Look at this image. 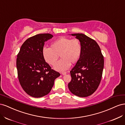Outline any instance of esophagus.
<instances>
[{"instance_id":"34e87169","label":"esophagus","mask_w":125,"mask_h":125,"mask_svg":"<svg viewBox=\"0 0 125 125\" xmlns=\"http://www.w3.org/2000/svg\"><path fill=\"white\" fill-rule=\"evenodd\" d=\"M61 73L62 74V75H65V74H67V73H66V71H63V72H62Z\"/></svg>"}]
</instances>
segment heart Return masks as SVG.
<instances>
[{
    "label": "heart",
    "instance_id": "obj_1",
    "mask_svg": "<svg viewBox=\"0 0 125 125\" xmlns=\"http://www.w3.org/2000/svg\"><path fill=\"white\" fill-rule=\"evenodd\" d=\"M81 52L80 41L66 37H61L52 41L51 47L45 46L42 51L43 59L51 66L55 65L60 55L61 59L54 67L55 70L59 71L69 69L71 63H76L80 58Z\"/></svg>",
    "mask_w": 125,
    "mask_h": 125
}]
</instances>
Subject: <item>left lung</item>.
<instances>
[{
  "mask_svg": "<svg viewBox=\"0 0 125 125\" xmlns=\"http://www.w3.org/2000/svg\"><path fill=\"white\" fill-rule=\"evenodd\" d=\"M80 41L82 46L80 58L70 71V91L79 97L92 94L99 86L104 68V57L99 45L82 33L71 34Z\"/></svg>",
  "mask_w": 125,
  "mask_h": 125,
  "instance_id": "obj_1",
  "label": "left lung"
}]
</instances>
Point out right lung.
<instances>
[{
	"instance_id": "obj_1",
	"label": "right lung",
	"mask_w": 125,
	"mask_h": 125,
	"mask_svg": "<svg viewBox=\"0 0 125 125\" xmlns=\"http://www.w3.org/2000/svg\"><path fill=\"white\" fill-rule=\"evenodd\" d=\"M53 35L39 34L26 40L21 46L17 59V69L20 83L28 95L41 97L47 95L60 74L45 61L42 51L44 43Z\"/></svg>"
}]
</instances>
